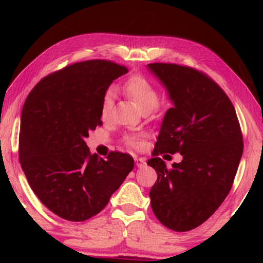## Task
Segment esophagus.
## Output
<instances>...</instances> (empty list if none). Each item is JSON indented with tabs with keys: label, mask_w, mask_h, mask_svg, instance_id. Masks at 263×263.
Listing matches in <instances>:
<instances>
[{
	"label": "esophagus",
	"mask_w": 263,
	"mask_h": 263,
	"mask_svg": "<svg viewBox=\"0 0 263 263\" xmlns=\"http://www.w3.org/2000/svg\"><path fill=\"white\" fill-rule=\"evenodd\" d=\"M135 160H136L137 167H140V168H141V167H144L147 165L146 161H144V159H142V158H136Z\"/></svg>",
	"instance_id": "obj_1"
}]
</instances>
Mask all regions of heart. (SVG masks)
I'll list each match as a JSON object with an SVG mask.
<instances>
[{
    "instance_id": "obj_1",
    "label": "heart",
    "mask_w": 263,
    "mask_h": 263,
    "mask_svg": "<svg viewBox=\"0 0 263 263\" xmlns=\"http://www.w3.org/2000/svg\"><path fill=\"white\" fill-rule=\"evenodd\" d=\"M123 90L127 96H130L135 100L138 107L142 109L156 107L159 100V95L157 89L153 85L150 80L141 74H135L128 78L123 85ZM114 106V91L111 89H107L103 95L100 100V116L103 120H108ZM124 141L130 147H138L139 139L136 136H126Z\"/></svg>"
}]
</instances>
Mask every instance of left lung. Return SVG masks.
Masks as SVG:
<instances>
[{
  "mask_svg": "<svg viewBox=\"0 0 263 263\" xmlns=\"http://www.w3.org/2000/svg\"><path fill=\"white\" fill-rule=\"evenodd\" d=\"M147 66L173 104L161 123L155 157L148 160L157 172L150 204L164 226L187 232L208 219L230 193L243 154L241 127L230 98L202 72L170 63ZM175 152L183 159L172 169L157 157Z\"/></svg>",
  "mask_w": 263,
  "mask_h": 263,
  "instance_id": "1",
  "label": "left lung"
}]
</instances>
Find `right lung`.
I'll list each match as a JSON object with an SVG mask.
<instances>
[{"label":"right lung","instance_id":"add662e5","mask_svg":"<svg viewBox=\"0 0 263 263\" xmlns=\"http://www.w3.org/2000/svg\"><path fill=\"white\" fill-rule=\"evenodd\" d=\"M111 61L78 62L39 81L21 111L19 160L31 190L55 215L83 221L102 211L135 160L110 152L90 154L89 131L102 125L100 100L127 73Z\"/></svg>","mask_w":263,"mask_h":263}]
</instances>
